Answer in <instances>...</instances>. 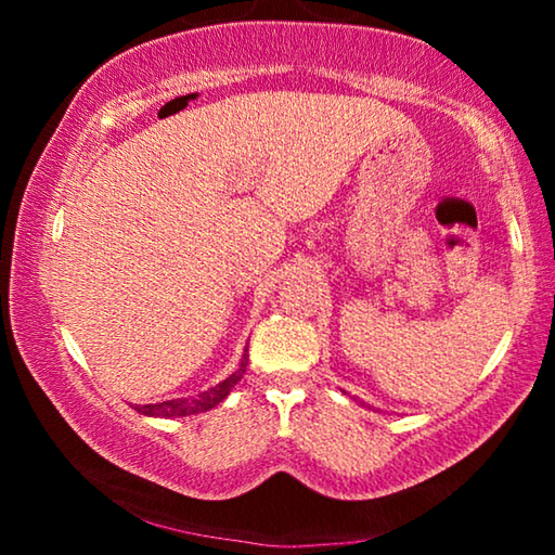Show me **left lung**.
<instances>
[{"mask_svg":"<svg viewBox=\"0 0 555 555\" xmlns=\"http://www.w3.org/2000/svg\"><path fill=\"white\" fill-rule=\"evenodd\" d=\"M354 401H357V403H360V406H364V409H372V411H377V409H374V406H372V403H367V401H362V399H357V397H354Z\"/></svg>","mask_w":555,"mask_h":555,"instance_id":"left-lung-1","label":"left lung"}]
</instances>
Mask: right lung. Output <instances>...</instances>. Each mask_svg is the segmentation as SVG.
Instances as JSON below:
<instances>
[{
	"label": "right lung",
	"instance_id": "add662e5",
	"mask_svg": "<svg viewBox=\"0 0 555 555\" xmlns=\"http://www.w3.org/2000/svg\"><path fill=\"white\" fill-rule=\"evenodd\" d=\"M247 347H244L237 367H234L228 377L220 379L218 384H212V387L203 389L198 393H183V397H168L152 403H131V409L154 418H178V416H191V413H203V411L215 409L234 389V384L244 377V372H247V362H249Z\"/></svg>",
	"mask_w": 555,
	"mask_h": 555
}]
</instances>
